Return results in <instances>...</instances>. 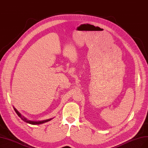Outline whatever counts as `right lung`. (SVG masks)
<instances>
[{"instance_id":"add662e5","label":"right lung","mask_w":148,"mask_h":148,"mask_svg":"<svg viewBox=\"0 0 148 148\" xmlns=\"http://www.w3.org/2000/svg\"><path fill=\"white\" fill-rule=\"evenodd\" d=\"M14 108V111L16 112V113L17 114V115H18L21 120H22L23 121L26 122L27 123H28V124H30V125H41V124H43V123H47L50 120H51L52 119H53V118H51V119H47V120H42V121H33V120H29L28 119H27V118H25L24 116H23L21 115V114L20 113V112L17 110L14 107H13Z\"/></svg>"}]
</instances>
